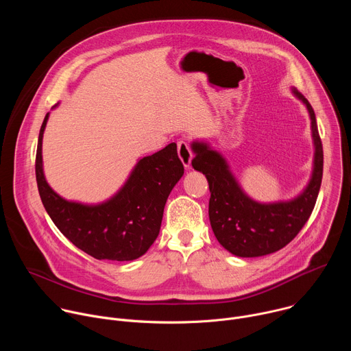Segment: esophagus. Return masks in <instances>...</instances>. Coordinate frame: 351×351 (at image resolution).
<instances>
[{"label": "esophagus", "instance_id": "esophagus-1", "mask_svg": "<svg viewBox=\"0 0 351 351\" xmlns=\"http://www.w3.org/2000/svg\"><path fill=\"white\" fill-rule=\"evenodd\" d=\"M178 156H179V158H180L183 167H184L186 169H190V168H191L193 156H191L189 144H187L184 140H179V141H178Z\"/></svg>", "mask_w": 351, "mask_h": 351}]
</instances>
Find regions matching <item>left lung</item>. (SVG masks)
<instances>
[{
  "instance_id": "8db88e82",
  "label": "left lung",
  "mask_w": 351,
  "mask_h": 351,
  "mask_svg": "<svg viewBox=\"0 0 351 351\" xmlns=\"http://www.w3.org/2000/svg\"><path fill=\"white\" fill-rule=\"evenodd\" d=\"M290 90L307 108L314 145L310 180L293 198L272 203L257 202L244 191L228 160L208 141L193 140L190 144L194 154L191 165L206 175L210 184L208 214L213 232L221 245L236 257H263L283 248L302 230L317 202L324 168L317 119L308 99L295 87Z\"/></svg>"
}]
</instances>
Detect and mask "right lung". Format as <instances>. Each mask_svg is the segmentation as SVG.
I'll use <instances>...</instances> for the list:
<instances>
[{"label":"right lung","mask_w":351,"mask_h":351,"mask_svg":"<svg viewBox=\"0 0 351 351\" xmlns=\"http://www.w3.org/2000/svg\"><path fill=\"white\" fill-rule=\"evenodd\" d=\"M48 118L49 112L38 134L36 179L49 218L66 239L97 260L133 261L145 254L160 233L168 195L184 173L176 144L138 158L115 194L101 203L86 204L64 198L45 179L43 134Z\"/></svg>","instance_id":"add662e5"}]
</instances>
